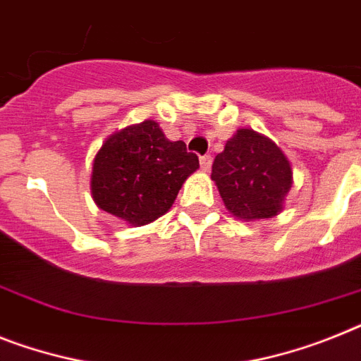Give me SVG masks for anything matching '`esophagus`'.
<instances>
[{
  "label": "esophagus",
  "instance_id": "1",
  "mask_svg": "<svg viewBox=\"0 0 361 361\" xmlns=\"http://www.w3.org/2000/svg\"><path fill=\"white\" fill-rule=\"evenodd\" d=\"M211 165H213V157L209 156V154H205V156L200 157V166H202V171L207 172L209 169H211Z\"/></svg>",
  "mask_w": 361,
  "mask_h": 361
}]
</instances>
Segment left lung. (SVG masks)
<instances>
[{
  "label": "left lung",
  "mask_w": 361,
  "mask_h": 361,
  "mask_svg": "<svg viewBox=\"0 0 361 361\" xmlns=\"http://www.w3.org/2000/svg\"><path fill=\"white\" fill-rule=\"evenodd\" d=\"M211 178L235 216L257 220L283 209L292 187V166L268 137L242 128L214 157Z\"/></svg>",
  "instance_id": "obj_1"
}]
</instances>
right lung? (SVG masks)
<instances>
[{
  "instance_id": "1",
  "label": "right lung",
  "mask_w": 361,
  "mask_h": 361,
  "mask_svg": "<svg viewBox=\"0 0 361 361\" xmlns=\"http://www.w3.org/2000/svg\"><path fill=\"white\" fill-rule=\"evenodd\" d=\"M200 166L183 141H171L154 121L110 135L93 161L95 204L132 226L165 214L183 181Z\"/></svg>"
}]
</instances>
